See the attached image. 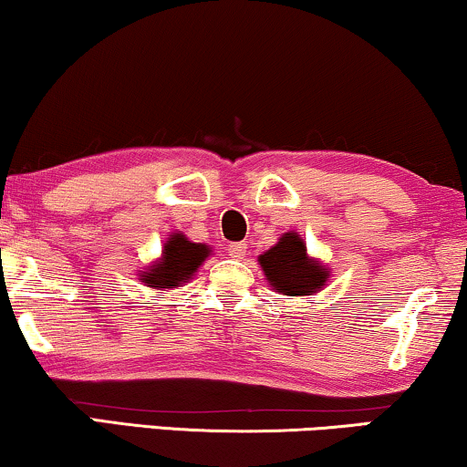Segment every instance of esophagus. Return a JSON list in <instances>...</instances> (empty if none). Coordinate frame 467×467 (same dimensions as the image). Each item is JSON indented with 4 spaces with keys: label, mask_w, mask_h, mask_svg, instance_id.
Instances as JSON below:
<instances>
[{
    "label": "esophagus",
    "mask_w": 467,
    "mask_h": 467,
    "mask_svg": "<svg viewBox=\"0 0 467 467\" xmlns=\"http://www.w3.org/2000/svg\"><path fill=\"white\" fill-rule=\"evenodd\" d=\"M246 248L248 246L244 244V242H232V244L227 246V251H229V255H232V257L242 259V257L246 255Z\"/></svg>",
    "instance_id": "esophagus-1"
}]
</instances>
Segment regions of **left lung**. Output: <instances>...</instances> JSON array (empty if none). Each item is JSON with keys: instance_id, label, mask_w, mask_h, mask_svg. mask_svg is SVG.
Listing matches in <instances>:
<instances>
[{"instance_id": "left-lung-1", "label": "left lung", "mask_w": 467, "mask_h": 467, "mask_svg": "<svg viewBox=\"0 0 467 467\" xmlns=\"http://www.w3.org/2000/svg\"><path fill=\"white\" fill-rule=\"evenodd\" d=\"M268 285L283 296H315L330 281V270L306 253L298 232H285L275 246L257 257Z\"/></svg>"}]
</instances>
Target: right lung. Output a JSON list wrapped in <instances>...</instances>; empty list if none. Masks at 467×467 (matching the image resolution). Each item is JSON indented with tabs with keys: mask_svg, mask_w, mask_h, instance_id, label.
Returning <instances> with one entry per match:
<instances>
[{
	"mask_svg": "<svg viewBox=\"0 0 467 467\" xmlns=\"http://www.w3.org/2000/svg\"><path fill=\"white\" fill-rule=\"evenodd\" d=\"M212 255V248L202 242H192L182 232H173L162 244L161 257L139 270V281L156 292H169L189 283L202 264Z\"/></svg>",
	"mask_w": 467,
	"mask_h": 467,
	"instance_id": "obj_1",
	"label": "right lung"
}]
</instances>
